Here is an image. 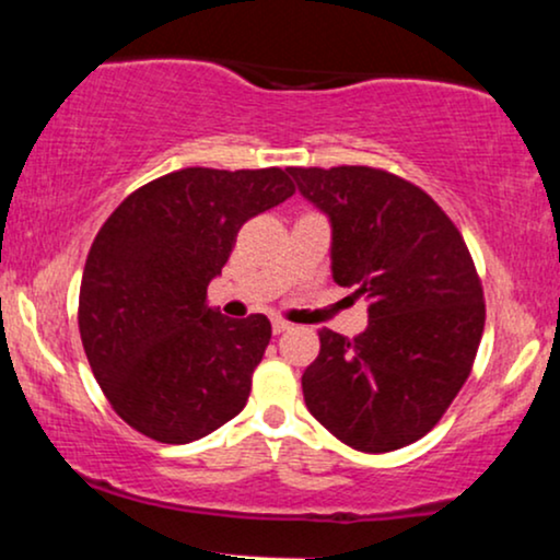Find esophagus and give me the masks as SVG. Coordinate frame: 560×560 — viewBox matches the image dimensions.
<instances>
[{"label": "esophagus", "mask_w": 560, "mask_h": 560, "mask_svg": "<svg viewBox=\"0 0 560 560\" xmlns=\"http://www.w3.org/2000/svg\"><path fill=\"white\" fill-rule=\"evenodd\" d=\"M273 334H284V331H289L292 329V324H289V320H284V318H273Z\"/></svg>", "instance_id": "34e87169"}]
</instances>
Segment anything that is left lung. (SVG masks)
<instances>
[{
    "instance_id": "1",
    "label": "left lung",
    "mask_w": 560,
    "mask_h": 560,
    "mask_svg": "<svg viewBox=\"0 0 560 560\" xmlns=\"http://www.w3.org/2000/svg\"><path fill=\"white\" fill-rule=\"evenodd\" d=\"M331 221V273L369 300L355 339L320 329L302 374L316 421L363 453L432 432L471 374L485 292L464 236L427 191L369 165L289 168Z\"/></svg>"
}]
</instances>
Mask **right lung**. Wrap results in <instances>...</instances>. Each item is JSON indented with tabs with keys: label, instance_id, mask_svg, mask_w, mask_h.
<instances>
[{
	"label": "right lung",
	"instance_id": "obj_1",
	"mask_svg": "<svg viewBox=\"0 0 560 560\" xmlns=\"http://www.w3.org/2000/svg\"><path fill=\"white\" fill-rule=\"evenodd\" d=\"M292 195L281 168H184L139 186L107 218L83 266L79 331L128 427L186 445L247 405L271 320L221 316L208 284L244 223Z\"/></svg>",
	"mask_w": 560,
	"mask_h": 560
}]
</instances>
